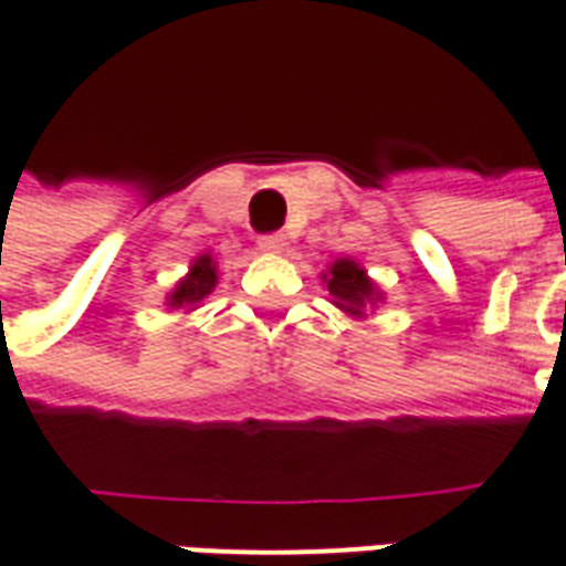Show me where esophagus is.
<instances>
[{
  "instance_id": "obj_1",
  "label": "esophagus",
  "mask_w": 566,
  "mask_h": 566,
  "mask_svg": "<svg viewBox=\"0 0 566 566\" xmlns=\"http://www.w3.org/2000/svg\"><path fill=\"white\" fill-rule=\"evenodd\" d=\"M286 248V239L280 233H269V235H260V251L265 253H280Z\"/></svg>"
}]
</instances>
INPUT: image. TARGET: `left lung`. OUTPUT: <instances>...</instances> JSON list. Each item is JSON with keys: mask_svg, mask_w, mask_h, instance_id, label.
I'll return each instance as SVG.
<instances>
[{"mask_svg": "<svg viewBox=\"0 0 566 566\" xmlns=\"http://www.w3.org/2000/svg\"><path fill=\"white\" fill-rule=\"evenodd\" d=\"M322 283L331 292V304L339 306L345 315H352L357 322L366 318V313H371L384 301L378 283L352 256L333 260L327 271H322Z\"/></svg>", "mask_w": 566, "mask_h": 566, "instance_id": "obj_1", "label": "left lung"}]
</instances>
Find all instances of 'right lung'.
I'll return each instance as SVG.
<instances>
[{"instance_id": "1", "label": "right lung", "mask_w": 566, "mask_h": 566, "mask_svg": "<svg viewBox=\"0 0 566 566\" xmlns=\"http://www.w3.org/2000/svg\"><path fill=\"white\" fill-rule=\"evenodd\" d=\"M214 286H218V265H214L212 253H200L188 265L186 277H179L177 286L170 289L165 306L177 310V313H191L212 295Z\"/></svg>"}]
</instances>
